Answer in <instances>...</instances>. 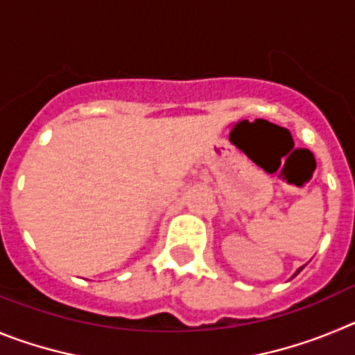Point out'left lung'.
I'll list each match as a JSON object with an SVG mask.
<instances>
[{"mask_svg":"<svg viewBox=\"0 0 355 355\" xmlns=\"http://www.w3.org/2000/svg\"><path fill=\"white\" fill-rule=\"evenodd\" d=\"M302 268H304V266H300V268H299V270H297V272H295V274H293V275H291V277H295V275H297V274H299V272H300V270H302Z\"/></svg>","mask_w":355,"mask_h":355,"instance_id":"1","label":"left lung"}]
</instances>
